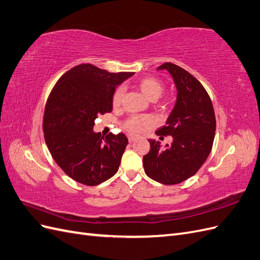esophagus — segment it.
Returning <instances> with one entry per match:
<instances>
[{
  "label": "esophagus",
  "instance_id": "obj_1",
  "mask_svg": "<svg viewBox=\"0 0 260 260\" xmlns=\"http://www.w3.org/2000/svg\"><path fill=\"white\" fill-rule=\"evenodd\" d=\"M128 140H129V142H130V143H132V142H133V141H135V140H136V137H132V136H129V137H128Z\"/></svg>",
  "mask_w": 260,
  "mask_h": 260
}]
</instances>
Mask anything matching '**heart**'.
<instances>
[{
    "label": "heart",
    "instance_id": "b5f03b06",
    "mask_svg": "<svg viewBox=\"0 0 260 260\" xmlns=\"http://www.w3.org/2000/svg\"><path fill=\"white\" fill-rule=\"evenodd\" d=\"M138 88L141 90L144 95L148 100H156L158 99L161 93L165 90V85L161 81L155 79V78H144V79L138 81L137 83ZM124 89L123 86H119L117 88L112 98V104L115 108L119 107L121 105L122 98H123ZM152 120L151 118L147 116H131L127 120L123 122V128L125 131H128L130 135H140L141 132L146 130L149 125H151Z\"/></svg>",
    "mask_w": 260,
    "mask_h": 260
}]
</instances>
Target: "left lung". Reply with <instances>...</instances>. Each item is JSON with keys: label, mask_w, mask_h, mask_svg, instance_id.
<instances>
[{"label": "left lung", "mask_w": 260, "mask_h": 260, "mask_svg": "<svg viewBox=\"0 0 260 260\" xmlns=\"http://www.w3.org/2000/svg\"><path fill=\"white\" fill-rule=\"evenodd\" d=\"M166 69L177 89L176 104L166 124L157 136H171L172 143L165 146L148 140L151 148L143 157L145 174L162 184H178L194 176L205 162L215 139L216 118L211 100L202 83L190 73L172 62Z\"/></svg>", "instance_id": "left-lung-1"}]
</instances>
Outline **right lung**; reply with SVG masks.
<instances>
[{"instance_id": "obj_1", "label": "right lung", "mask_w": 260, "mask_h": 260, "mask_svg": "<svg viewBox=\"0 0 260 260\" xmlns=\"http://www.w3.org/2000/svg\"><path fill=\"white\" fill-rule=\"evenodd\" d=\"M133 75L82 64L54 85L44 111L45 143L54 160L77 182L98 185L118 171L127 137L109 133L104 138L93 127L99 115L113 111L116 86Z\"/></svg>"}]
</instances>
